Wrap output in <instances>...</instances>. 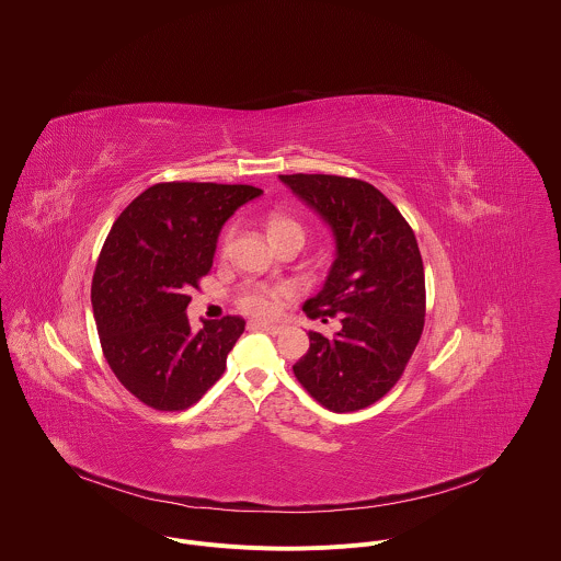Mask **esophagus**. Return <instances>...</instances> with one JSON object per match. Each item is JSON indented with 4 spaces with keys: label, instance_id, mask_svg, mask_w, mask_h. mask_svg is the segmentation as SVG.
<instances>
[{
    "label": "esophagus",
    "instance_id": "obj_1",
    "mask_svg": "<svg viewBox=\"0 0 561 561\" xmlns=\"http://www.w3.org/2000/svg\"><path fill=\"white\" fill-rule=\"evenodd\" d=\"M250 325H252V328H259V330H265V332H270V334H280V332L285 330V325H280V323H270V321H252Z\"/></svg>",
    "mask_w": 561,
    "mask_h": 561
}]
</instances>
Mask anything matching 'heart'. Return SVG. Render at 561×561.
<instances>
[{
    "label": "heart",
    "instance_id": "obj_1",
    "mask_svg": "<svg viewBox=\"0 0 561 561\" xmlns=\"http://www.w3.org/2000/svg\"><path fill=\"white\" fill-rule=\"evenodd\" d=\"M267 233H270V240L283 238V236H300V238H305L302 227L294 218H287V216H272L267 220ZM229 240H231V231H227V236H225V250L229 245ZM283 296H285L283 287L252 285V287H248L241 294L240 307L243 311L252 313V316L267 318V316H274L278 311Z\"/></svg>",
    "mask_w": 561,
    "mask_h": 561
}]
</instances>
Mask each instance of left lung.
Returning <instances> with one entry per match:
<instances>
[{
	"label": "left lung",
	"instance_id": "8db88e82",
	"mask_svg": "<svg viewBox=\"0 0 561 561\" xmlns=\"http://www.w3.org/2000/svg\"><path fill=\"white\" fill-rule=\"evenodd\" d=\"M330 227L334 261L309 318H339L332 336L309 330L311 347L294 365L300 385L334 412L385 398L400 380L425 318V276L416 238L374 185L336 174H278Z\"/></svg>",
	"mask_w": 561,
	"mask_h": 561
}]
</instances>
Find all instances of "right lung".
I'll list each match as a JSON object with an SVG mask.
<instances>
[{"label":"right lung","mask_w":561,"mask_h":561,"mask_svg":"<svg viewBox=\"0 0 561 561\" xmlns=\"http://www.w3.org/2000/svg\"><path fill=\"white\" fill-rule=\"evenodd\" d=\"M252 185L158 183L118 216L92 276V313L107 365L156 410H185L227 369L245 321L185 316L192 287L211 270L218 236Z\"/></svg>","instance_id":"right-lung-1"}]
</instances>
